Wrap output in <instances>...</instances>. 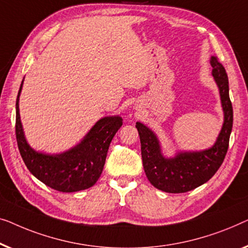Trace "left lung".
<instances>
[{"label": "left lung", "instance_id": "left-lung-1", "mask_svg": "<svg viewBox=\"0 0 248 248\" xmlns=\"http://www.w3.org/2000/svg\"><path fill=\"white\" fill-rule=\"evenodd\" d=\"M212 76L218 86L224 123L215 144L202 151H179L167 157L157 135L141 123H136L141 144L146 176L156 189L167 193H184L208 182L224 162L232 128V106L226 69L216 57L210 58Z\"/></svg>", "mask_w": 248, "mask_h": 248}]
</instances>
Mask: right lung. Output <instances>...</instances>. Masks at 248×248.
<instances>
[{
    "label": "right lung",
    "mask_w": 248,
    "mask_h": 248,
    "mask_svg": "<svg viewBox=\"0 0 248 248\" xmlns=\"http://www.w3.org/2000/svg\"><path fill=\"white\" fill-rule=\"evenodd\" d=\"M16 111V135L24 164L34 177L47 186L61 192H78L93 186L101 176L110 142L123 125L120 116H107L97 120L82 140L68 151L48 154L33 149L27 141L20 118L19 99Z\"/></svg>",
    "instance_id": "right-lung-1"
}]
</instances>
